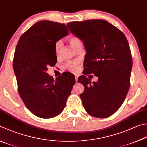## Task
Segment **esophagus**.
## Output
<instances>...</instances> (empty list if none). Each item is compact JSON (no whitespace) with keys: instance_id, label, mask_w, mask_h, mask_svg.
<instances>
[{"instance_id":"obj_1","label":"esophagus","mask_w":147,"mask_h":147,"mask_svg":"<svg viewBox=\"0 0 147 147\" xmlns=\"http://www.w3.org/2000/svg\"><path fill=\"white\" fill-rule=\"evenodd\" d=\"M75 78H76V81L77 82V80H78V76H77V75H76V76H75Z\"/></svg>"}]
</instances>
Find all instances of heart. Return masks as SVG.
I'll use <instances>...</instances> for the list:
<instances>
[{
	"label": "heart",
	"instance_id": "obj_1",
	"mask_svg": "<svg viewBox=\"0 0 147 147\" xmlns=\"http://www.w3.org/2000/svg\"><path fill=\"white\" fill-rule=\"evenodd\" d=\"M68 42L70 43L71 48L74 49V50L76 49L79 45L82 44L81 40L76 36L70 37L68 40ZM61 46H62V43L61 41H57L56 43V44H55V51H56V54L59 53L60 49L61 48ZM77 63L76 62H70V63H68L66 66H67V67L69 69H71V70H76L77 67Z\"/></svg>",
	"mask_w": 147,
	"mask_h": 147
}]
</instances>
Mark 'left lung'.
<instances>
[{"label": "left lung", "instance_id": "left-lung-1", "mask_svg": "<svg viewBox=\"0 0 147 147\" xmlns=\"http://www.w3.org/2000/svg\"><path fill=\"white\" fill-rule=\"evenodd\" d=\"M66 26L84 45V74L98 77L93 82L85 76L78 78L84 86L80 95L83 106L92 117H109L123 104L130 86L132 59L125 36L104 20L72 22Z\"/></svg>", "mask_w": 147, "mask_h": 147}]
</instances>
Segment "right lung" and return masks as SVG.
<instances>
[{
    "mask_svg": "<svg viewBox=\"0 0 147 147\" xmlns=\"http://www.w3.org/2000/svg\"><path fill=\"white\" fill-rule=\"evenodd\" d=\"M66 26L49 20L37 22L21 36L14 55L19 95L30 111L41 118H54L63 111L76 83L70 72L56 80L47 73L57 61L55 44L69 33Z\"/></svg>",
    "mask_w": 147,
    "mask_h": 147,
    "instance_id": "add662e5",
    "label": "right lung"
}]
</instances>
